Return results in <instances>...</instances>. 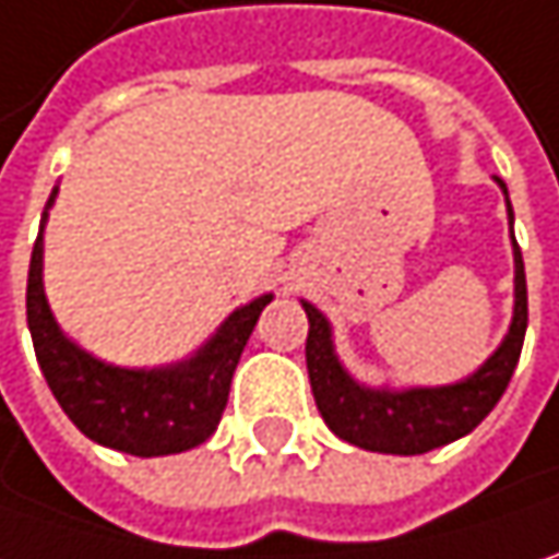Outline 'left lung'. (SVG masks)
Masks as SVG:
<instances>
[{
    "label": "left lung",
    "instance_id": "left-lung-1",
    "mask_svg": "<svg viewBox=\"0 0 559 559\" xmlns=\"http://www.w3.org/2000/svg\"><path fill=\"white\" fill-rule=\"evenodd\" d=\"M496 185L506 194L509 229L512 204L502 178ZM512 259H515V307L512 323L499 348L467 378L441 386H368L355 381L335 355L330 320L310 300H300L310 332H307V371L317 396V409L342 441L378 451V454H426L431 448L451 444L474 431L492 413L499 396L515 374L522 342L528 330V284L522 249L512 233Z\"/></svg>",
    "mask_w": 559,
    "mask_h": 559
}]
</instances>
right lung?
I'll return each instance as SVG.
<instances>
[{
    "label": "right lung",
    "mask_w": 559,
    "mask_h": 559,
    "mask_svg": "<svg viewBox=\"0 0 559 559\" xmlns=\"http://www.w3.org/2000/svg\"><path fill=\"white\" fill-rule=\"evenodd\" d=\"M57 191L60 188H53L47 198L27 269V330L47 386L73 426L105 448L136 457L198 448L214 435L224 416L233 371L259 323V313L272 304V294L236 307L217 332L194 348V355L176 365H108L60 330L44 294V227Z\"/></svg>",
    "instance_id": "add662e5"
}]
</instances>
